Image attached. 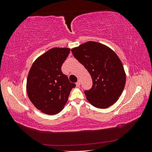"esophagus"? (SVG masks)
Here are the masks:
<instances>
[{
  "instance_id": "esophagus-1",
  "label": "esophagus",
  "mask_w": 152,
  "mask_h": 152,
  "mask_svg": "<svg viewBox=\"0 0 152 152\" xmlns=\"http://www.w3.org/2000/svg\"><path fill=\"white\" fill-rule=\"evenodd\" d=\"M76 86H77V87H78L80 85V81L78 80V82H77L76 83Z\"/></svg>"
}]
</instances>
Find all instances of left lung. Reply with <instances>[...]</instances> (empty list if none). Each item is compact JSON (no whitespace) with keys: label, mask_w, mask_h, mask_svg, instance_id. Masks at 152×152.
I'll list each match as a JSON object with an SVG mask.
<instances>
[{"label":"left lung","mask_w":152,"mask_h":152,"mask_svg":"<svg viewBox=\"0 0 152 152\" xmlns=\"http://www.w3.org/2000/svg\"><path fill=\"white\" fill-rule=\"evenodd\" d=\"M71 51L91 76L92 88L84 91L87 101L99 109L115 103L124 89L126 74L114 51L96 42H86Z\"/></svg>","instance_id":"1"}]
</instances>
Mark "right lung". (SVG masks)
<instances>
[{"label": "right lung", "instance_id": "add662e5", "mask_svg": "<svg viewBox=\"0 0 152 152\" xmlns=\"http://www.w3.org/2000/svg\"><path fill=\"white\" fill-rule=\"evenodd\" d=\"M70 49L53 48L36 59L27 79V92L33 104L47 115L60 113L68 101L71 83L61 68Z\"/></svg>", "mask_w": 152, "mask_h": 152}]
</instances>
